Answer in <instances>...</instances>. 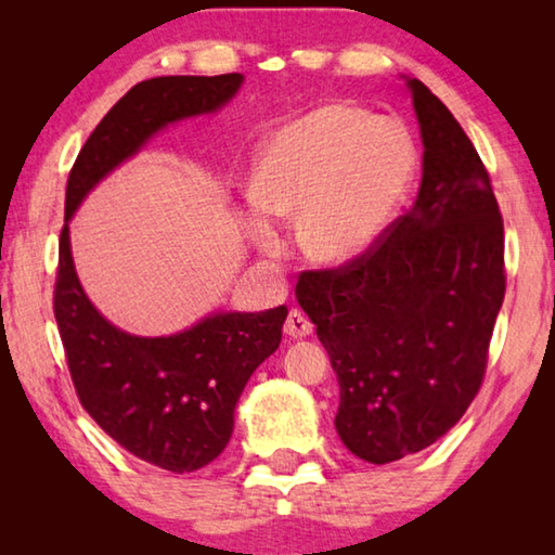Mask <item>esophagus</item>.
Segmentation results:
<instances>
[{"mask_svg": "<svg viewBox=\"0 0 555 555\" xmlns=\"http://www.w3.org/2000/svg\"><path fill=\"white\" fill-rule=\"evenodd\" d=\"M284 331L294 337H306L313 333V321L304 311H298V308H291V313L284 323Z\"/></svg>", "mask_w": 555, "mask_h": 555, "instance_id": "obj_1", "label": "esophagus"}]
</instances>
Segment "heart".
<instances>
[{
	"instance_id": "heart-1",
	"label": "heart",
	"mask_w": 555,
	"mask_h": 555,
	"mask_svg": "<svg viewBox=\"0 0 555 555\" xmlns=\"http://www.w3.org/2000/svg\"><path fill=\"white\" fill-rule=\"evenodd\" d=\"M416 171L409 129L325 105L281 129L251 178V203L269 220L300 218V247L318 264H345L379 237ZM264 247L274 234L257 230Z\"/></svg>"
}]
</instances>
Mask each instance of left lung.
Here are the masks:
<instances>
[{"instance_id":"left-lung-1","label":"left lung","mask_w":555,"mask_h":555,"mask_svg":"<svg viewBox=\"0 0 555 555\" xmlns=\"http://www.w3.org/2000/svg\"><path fill=\"white\" fill-rule=\"evenodd\" d=\"M409 88L424 139L416 203L360 257L296 284L340 384L337 434L374 465L434 446L463 418L506 288L490 173L443 102L416 78Z\"/></svg>"}]
</instances>
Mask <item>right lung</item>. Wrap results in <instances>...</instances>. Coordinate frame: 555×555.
<instances>
[{"instance_id": "1", "label": "right lung", "mask_w": 555, "mask_h": 555, "mask_svg": "<svg viewBox=\"0 0 555 555\" xmlns=\"http://www.w3.org/2000/svg\"><path fill=\"white\" fill-rule=\"evenodd\" d=\"M240 73L166 75L139 82L82 144L65 185L53 315L75 393L95 424L144 463L193 473L230 443L244 384L276 352L286 306L218 313L171 337H137L107 323L75 276L68 220L100 178L176 119L222 107Z\"/></svg>"}]
</instances>
